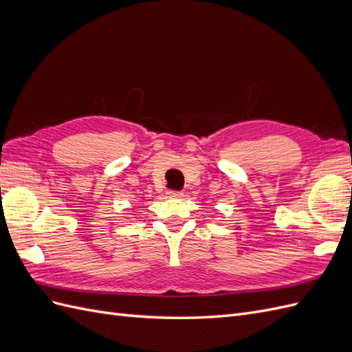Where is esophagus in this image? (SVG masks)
<instances>
[{
	"instance_id": "34e87169",
	"label": "esophagus",
	"mask_w": 352,
	"mask_h": 352,
	"mask_svg": "<svg viewBox=\"0 0 352 352\" xmlns=\"http://www.w3.org/2000/svg\"><path fill=\"white\" fill-rule=\"evenodd\" d=\"M167 195L170 198H180L182 197V192H179V190H167Z\"/></svg>"
}]
</instances>
